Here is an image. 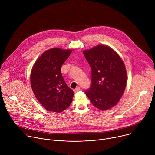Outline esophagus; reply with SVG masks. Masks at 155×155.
<instances>
[{
    "mask_svg": "<svg viewBox=\"0 0 155 155\" xmlns=\"http://www.w3.org/2000/svg\"><path fill=\"white\" fill-rule=\"evenodd\" d=\"M80 90V88L79 87H76L75 89H74V93H77L78 91H79Z\"/></svg>",
    "mask_w": 155,
    "mask_h": 155,
    "instance_id": "1",
    "label": "esophagus"
}]
</instances>
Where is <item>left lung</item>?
I'll return each mask as SVG.
<instances>
[{"label":"left lung","mask_w":155,"mask_h":155,"mask_svg":"<svg viewBox=\"0 0 155 155\" xmlns=\"http://www.w3.org/2000/svg\"><path fill=\"white\" fill-rule=\"evenodd\" d=\"M83 52L92 69L91 86L86 95L97 108H112L120 100L126 86L127 72L123 60L104 44Z\"/></svg>","instance_id":"left-lung-1"}]
</instances>
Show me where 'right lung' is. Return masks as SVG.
<instances>
[{
	"label": "right lung",
	"instance_id": "add662e5",
	"mask_svg": "<svg viewBox=\"0 0 155 155\" xmlns=\"http://www.w3.org/2000/svg\"><path fill=\"white\" fill-rule=\"evenodd\" d=\"M72 50L53 48L44 51L35 62L31 72L32 91L48 111L60 113L72 103L74 93L65 83L61 68Z\"/></svg>",
	"mask_w": 155,
	"mask_h": 155
}]
</instances>
